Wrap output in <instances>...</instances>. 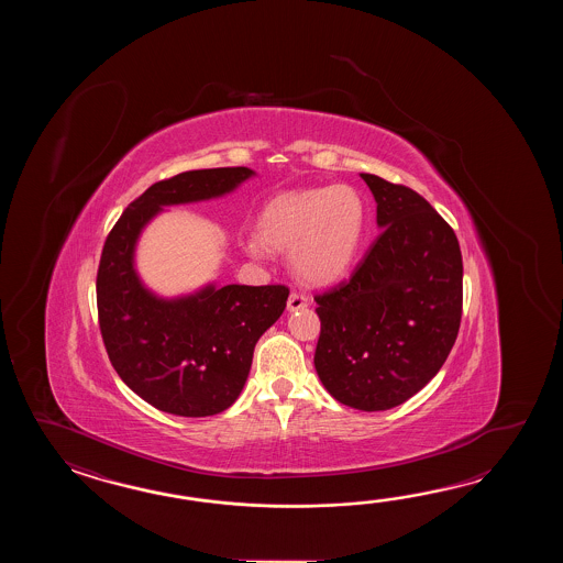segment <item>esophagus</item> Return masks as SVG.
Segmentation results:
<instances>
[{"instance_id":"esophagus-1","label":"esophagus","mask_w":563,"mask_h":563,"mask_svg":"<svg viewBox=\"0 0 563 563\" xmlns=\"http://www.w3.org/2000/svg\"><path fill=\"white\" fill-rule=\"evenodd\" d=\"M303 308H308V298H306L303 294L291 291V294H289V298H287V310L298 311L303 310Z\"/></svg>"}]
</instances>
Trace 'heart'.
Wrapping results in <instances>:
<instances>
[{
  "label": "heart",
  "mask_w": 563,
  "mask_h": 563,
  "mask_svg": "<svg viewBox=\"0 0 563 563\" xmlns=\"http://www.w3.org/2000/svg\"><path fill=\"white\" fill-rule=\"evenodd\" d=\"M366 203L350 185H325L279 192L257 217V239L247 252L264 247L287 252L294 274L311 286H328L346 276L366 229Z\"/></svg>",
  "instance_id": "1"
}]
</instances>
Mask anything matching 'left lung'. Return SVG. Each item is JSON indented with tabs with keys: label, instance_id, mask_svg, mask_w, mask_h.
<instances>
[{
	"label": "left lung",
	"instance_id": "8db88e82",
	"mask_svg": "<svg viewBox=\"0 0 563 563\" xmlns=\"http://www.w3.org/2000/svg\"><path fill=\"white\" fill-rule=\"evenodd\" d=\"M383 229L346 282L316 296V372L346 407H398L441 371L463 311L455 231L419 192L362 173Z\"/></svg>",
	"mask_w": 563,
	"mask_h": 563
}]
</instances>
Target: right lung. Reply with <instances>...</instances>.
<instances>
[{
  "label": "right lung",
  "instance_id": "right-lung-1",
  "mask_svg": "<svg viewBox=\"0 0 563 563\" xmlns=\"http://www.w3.org/2000/svg\"><path fill=\"white\" fill-rule=\"evenodd\" d=\"M253 175L247 167L201 168L158 180L108 233L96 276L108 358L132 393L168 415L211 417L238 400L253 347L286 310L289 289L209 284L161 298L136 274V241L163 207L223 197Z\"/></svg>",
  "mask_w": 563,
  "mask_h": 563
}]
</instances>
